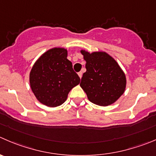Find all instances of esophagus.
<instances>
[{"mask_svg": "<svg viewBox=\"0 0 156 156\" xmlns=\"http://www.w3.org/2000/svg\"><path fill=\"white\" fill-rule=\"evenodd\" d=\"M78 76H79V78H81V77H82V72H78Z\"/></svg>", "mask_w": 156, "mask_h": 156, "instance_id": "1", "label": "esophagus"}]
</instances>
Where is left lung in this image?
<instances>
[{
	"label": "left lung",
	"mask_w": 156,
	"mask_h": 156,
	"mask_svg": "<svg viewBox=\"0 0 156 156\" xmlns=\"http://www.w3.org/2000/svg\"><path fill=\"white\" fill-rule=\"evenodd\" d=\"M85 60L86 72L80 86L90 102L107 107L116 102L124 93L126 86L125 73L116 60L105 52L81 49Z\"/></svg>",
	"instance_id": "1"
}]
</instances>
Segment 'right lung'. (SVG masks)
<instances>
[{
	"instance_id": "right-lung-1",
	"label": "right lung",
	"mask_w": 156,
	"mask_h": 156,
	"mask_svg": "<svg viewBox=\"0 0 156 156\" xmlns=\"http://www.w3.org/2000/svg\"><path fill=\"white\" fill-rule=\"evenodd\" d=\"M65 48L49 49L38 58L30 73V84L36 99L49 107L62 105L69 91L80 83Z\"/></svg>"
}]
</instances>
